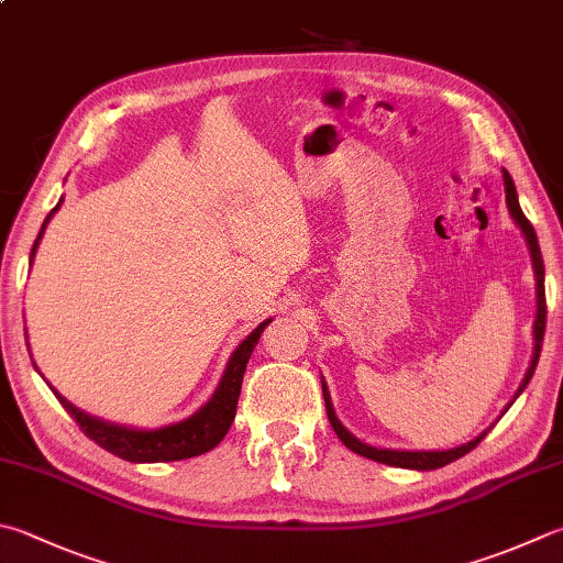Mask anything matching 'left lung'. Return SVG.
Here are the masks:
<instances>
[{
	"instance_id": "obj_1",
	"label": "left lung",
	"mask_w": 563,
	"mask_h": 563,
	"mask_svg": "<svg viewBox=\"0 0 563 563\" xmlns=\"http://www.w3.org/2000/svg\"><path fill=\"white\" fill-rule=\"evenodd\" d=\"M505 198H507V208H510V213L515 218V222L519 228H522L525 238H527V245L529 252H532V262H534V272H537V321H534V357H532V367H529V373L522 382V391L529 379L534 375V367H537V360L539 353H542V341H544V331H547V294H544V260H542V250H539V240H537V232L532 228V222H529L522 213V208H519V200H517V190H515V181L512 176L505 172ZM519 391L515 397H519ZM323 399H325V413H328V421H331L333 431L338 433V439H341L345 446L353 451L365 455V459H373L377 463H387V465H397V468H411V471H433V468H443V465H449L453 461H459L461 455H465L468 451H473L478 443L485 439V433H481L478 439H473L471 443H463L459 449H451V451H389V449H375V446H367V443L357 441L353 433H350L341 421H338L333 405H331V395H328L325 389V382H323Z\"/></svg>"
}]
</instances>
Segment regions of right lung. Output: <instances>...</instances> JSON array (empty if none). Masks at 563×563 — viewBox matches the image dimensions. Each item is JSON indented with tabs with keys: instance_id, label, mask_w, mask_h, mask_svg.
I'll use <instances>...</instances> for the list:
<instances>
[{
	"instance_id": "obj_1",
	"label": "right lung",
	"mask_w": 563,
	"mask_h": 563,
	"mask_svg": "<svg viewBox=\"0 0 563 563\" xmlns=\"http://www.w3.org/2000/svg\"><path fill=\"white\" fill-rule=\"evenodd\" d=\"M58 206L51 210L44 220V225H41L34 247H31V260H34L38 240L46 230V222L51 220L53 213H56ZM267 325H269V321L260 323L257 328H254V333H250L245 341L240 343L235 353H232L225 375H222L216 395L210 397L208 405L200 407L194 417L172 423V427L154 429V431L117 427V423L95 419V417H90V413L76 409L68 399H63L58 391H53V395L58 397L63 409H66L70 417L76 419V423L85 437L98 443L100 449L110 451L112 455H120L122 461L168 463V461L194 459V455L208 453L210 449H216L218 443L225 439V433L230 431V423H232V419H235V411H238V399H240V389H242V377H245V369H247V360L252 355L254 345L260 343V335L264 333V328Z\"/></svg>"
}]
</instances>
